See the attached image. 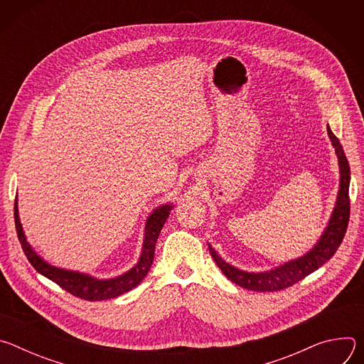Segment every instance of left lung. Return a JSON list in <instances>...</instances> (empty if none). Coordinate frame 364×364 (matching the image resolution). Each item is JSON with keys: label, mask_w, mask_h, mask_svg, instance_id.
I'll use <instances>...</instances> for the list:
<instances>
[{"label": "left lung", "mask_w": 364, "mask_h": 364, "mask_svg": "<svg viewBox=\"0 0 364 364\" xmlns=\"http://www.w3.org/2000/svg\"><path fill=\"white\" fill-rule=\"evenodd\" d=\"M327 134L331 139V144L336 149L338 166H340V188L336 200L334 210L328 220L327 228L324 229L321 237L309 249L304 256L294 259V261L285 262L275 269L265 272H246L237 269L228 264L222 256L209 245V250L215 262L220 268V271L236 285L259 292H271L285 289L298 281L304 279L311 272L317 271L323 267L328 259L337 252L338 246L343 242V237L347 230L348 218H350V198H348V187H350V166L346 159L344 149L338 141V138L333 134L330 127L327 125Z\"/></svg>", "instance_id": "obj_1"}]
</instances>
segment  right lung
Returning <instances> with one entry per match:
<instances>
[{
  "mask_svg": "<svg viewBox=\"0 0 364 364\" xmlns=\"http://www.w3.org/2000/svg\"><path fill=\"white\" fill-rule=\"evenodd\" d=\"M17 198L14 203V220H16V229L17 236L21 243V247L28 259V262L33 265V268L41 274L43 277L48 278L50 281L56 282L59 287H62L65 291L70 292L75 296H79L86 301H102V299H111L115 296H119L132 288H135L148 274L152 261H154V252H155V243L160 236V232L173 209V204H163L157 209L152 210L149 218L145 223V233H144V243L141 256L134 268H131L128 272L111 278V279H97L87 274H82L77 271H68L62 268H56L46 262L44 259L36 253V250L31 247V245L27 242V237L24 235L20 216H18V205Z\"/></svg>",
  "mask_w": 364,
  "mask_h": 364,
  "instance_id": "obj_1",
  "label": "right lung"
}]
</instances>
